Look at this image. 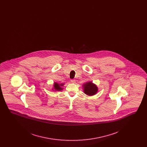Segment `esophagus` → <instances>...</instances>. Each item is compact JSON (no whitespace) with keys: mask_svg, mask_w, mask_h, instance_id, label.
<instances>
[{"mask_svg":"<svg viewBox=\"0 0 147 147\" xmlns=\"http://www.w3.org/2000/svg\"><path fill=\"white\" fill-rule=\"evenodd\" d=\"M70 82L72 83H74L76 82V80H74V79H71V80H70Z\"/></svg>","mask_w":147,"mask_h":147,"instance_id":"esophagus-1","label":"esophagus"}]
</instances>
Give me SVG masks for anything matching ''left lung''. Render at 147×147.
Listing matches in <instances>:
<instances>
[{"mask_svg":"<svg viewBox=\"0 0 147 147\" xmlns=\"http://www.w3.org/2000/svg\"><path fill=\"white\" fill-rule=\"evenodd\" d=\"M84 91L85 94L91 96L95 95L98 91V88L91 82H88L84 85Z\"/></svg>","mask_w":147,"mask_h":147,"instance_id":"left-lung-1","label":"left lung"}]
</instances>
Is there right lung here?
Instances as JSON below:
<instances>
[{
    "instance_id": "obj_1",
    "label": "right lung",
    "mask_w": 147,
    "mask_h": 147,
    "mask_svg": "<svg viewBox=\"0 0 147 147\" xmlns=\"http://www.w3.org/2000/svg\"><path fill=\"white\" fill-rule=\"evenodd\" d=\"M64 84H58L57 83H55L54 84V87H55V89H56V90H58V91H60V90H62V88H61L62 86H63Z\"/></svg>"
}]
</instances>
